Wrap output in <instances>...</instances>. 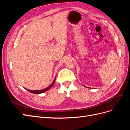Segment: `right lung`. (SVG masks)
<instances>
[{"label":"right lung","instance_id":"obj_1","mask_svg":"<svg viewBox=\"0 0 130 130\" xmlns=\"http://www.w3.org/2000/svg\"><path fill=\"white\" fill-rule=\"evenodd\" d=\"M55 79H56V77L55 78V79H54V80L53 81V83H52V84H51L49 86H48V87H46V88H45V89H42V90H31L27 89H26V88H25V89H26V90H27V91H29V92H31V93H34V94H41V93H44V92L47 91V90H49V89L54 85V83H55Z\"/></svg>","mask_w":130,"mask_h":130}]
</instances>
